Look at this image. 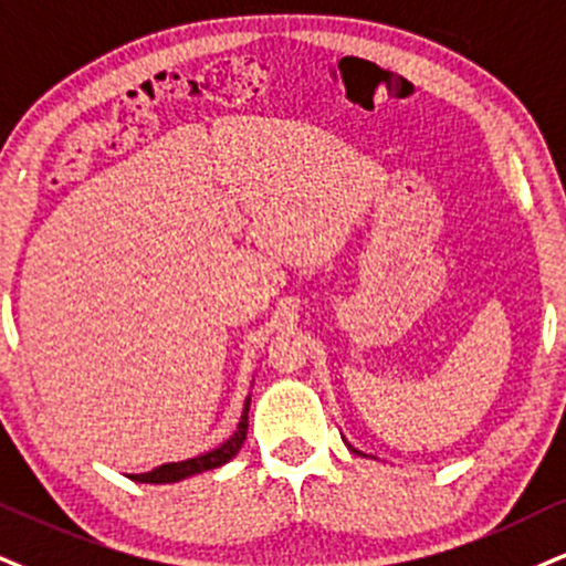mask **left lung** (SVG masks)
I'll return each instance as SVG.
<instances>
[{
  "mask_svg": "<svg viewBox=\"0 0 566 566\" xmlns=\"http://www.w3.org/2000/svg\"><path fill=\"white\" fill-rule=\"evenodd\" d=\"M346 446H348V449H352L354 453H361V451H357V449H354V446H352V443H346Z\"/></svg>",
  "mask_w": 566,
  "mask_h": 566,
  "instance_id": "obj_1",
  "label": "left lung"
}]
</instances>
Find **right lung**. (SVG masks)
I'll use <instances>...</instances> for the list:
<instances>
[{
  "instance_id": "obj_1",
  "label": "right lung",
  "mask_w": 566,
  "mask_h": 566,
  "mask_svg": "<svg viewBox=\"0 0 566 566\" xmlns=\"http://www.w3.org/2000/svg\"><path fill=\"white\" fill-rule=\"evenodd\" d=\"M249 401L243 403V415H241V422L239 428H235L233 436L228 438L226 443L218 446V449L201 453V457H193V459H186V462H170V464H163V467H155L151 472H144V475H130V480H136V483H178V480H186L191 475H199V472H207V470H214V467H222L226 462L239 453V449L247 441V430H249Z\"/></svg>"
}]
</instances>
